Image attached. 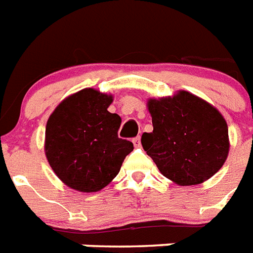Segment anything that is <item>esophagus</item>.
I'll return each mask as SVG.
<instances>
[{"mask_svg":"<svg viewBox=\"0 0 253 253\" xmlns=\"http://www.w3.org/2000/svg\"><path fill=\"white\" fill-rule=\"evenodd\" d=\"M133 143H134V146L136 147L141 146V138H139V136H137L133 138Z\"/></svg>","mask_w":253,"mask_h":253,"instance_id":"34e87169","label":"esophagus"}]
</instances>
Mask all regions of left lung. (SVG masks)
Segmentation results:
<instances>
[{
	"mask_svg": "<svg viewBox=\"0 0 253 253\" xmlns=\"http://www.w3.org/2000/svg\"><path fill=\"white\" fill-rule=\"evenodd\" d=\"M153 132L141 143L162 175L195 185L219 171L229 154V128L214 107L187 91L147 103Z\"/></svg>",
	"mask_w": 253,
	"mask_h": 253,
	"instance_id": "left-lung-1",
	"label": "left lung"
}]
</instances>
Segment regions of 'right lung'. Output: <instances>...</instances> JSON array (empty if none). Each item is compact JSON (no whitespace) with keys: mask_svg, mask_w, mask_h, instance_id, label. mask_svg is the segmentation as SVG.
Wrapping results in <instances>:
<instances>
[{"mask_svg":"<svg viewBox=\"0 0 253 253\" xmlns=\"http://www.w3.org/2000/svg\"><path fill=\"white\" fill-rule=\"evenodd\" d=\"M112 96L84 88L62 100L45 126V155L68 187L98 192L116 176L133 143L119 138L121 119L107 111Z\"/></svg>","mask_w":253,"mask_h":253,"instance_id":"right-lung-1","label":"right lung"}]
</instances>
